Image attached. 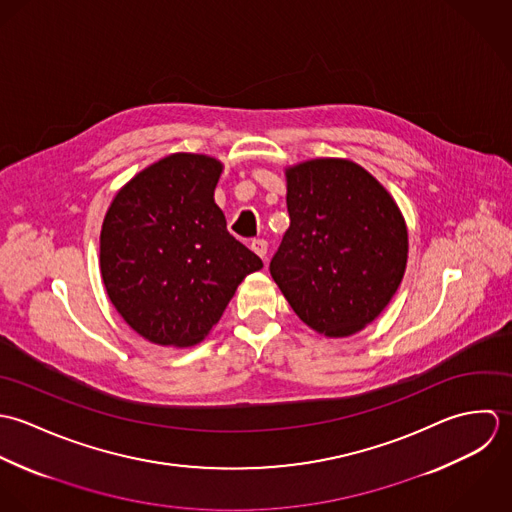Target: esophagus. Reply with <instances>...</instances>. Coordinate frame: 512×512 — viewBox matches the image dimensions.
Masks as SVG:
<instances>
[{
  "label": "esophagus",
  "instance_id": "obj_1",
  "mask_svg": "<svg viewBox=\"0 0 512 512\" xmlns=\"http://www.w3.org/2000/svg\"><path fill=\"white\" fill-rule=\"evenodd\" d=\"M251 249H253L261 259H267V249H269V245H267L265 239H253V241H251Z\"/></svg>",
  "mask_w": 512,
  "mask_h": 512
}]
</instances>
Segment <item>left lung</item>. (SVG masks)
Segmentation results:
<instances>
[{
    "label": "left lung",
    "mask_w": 512,
    "mask_h": 512,
    "mask_svg": "<svg viewBox=\"0 0 512 512\" xmlns=\"http://www.w3.org/2000/svg\"><path fill=\"white\" fill-rule=\"evenodd\" d=\"M291 225L269 271L297 316L320 334L348 336L396 295L408 229L392 196L350 160L287 170Z\"/></svg>",
    "instance_id": "1"
}]
</instances>
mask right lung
<instances>
[{
	"mask_svg": "<svg viewBox=\"0 0 512 512\" xmlns=\"http://www.w3.org/2000/svg\"><path fill=\"white\" fill-rule=\"evenodd\" d=\"M221 164L172 154L134 176L101 231L108 299L146 340L198 344L263 261L229 231L213 200Z\"/></svg>",
	"mask_w": 512,
	"mask_h": 512,
	"instance_id": "1",
	"label": "right lung"
}]
</instances>
